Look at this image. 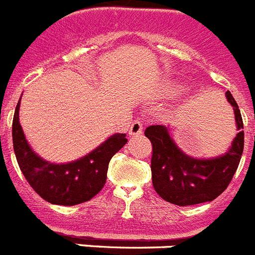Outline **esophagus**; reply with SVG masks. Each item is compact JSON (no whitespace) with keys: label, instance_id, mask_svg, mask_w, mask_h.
<instances>
[{"label":"esophagus","instance_id":"esophagus-1","mask_svg":"<svg viewBox=\"0 0 255 255\" xmlns=\"http://www.w3.org/2000/svg\"><path fill=\"white\" fill-rule=\"evenodd\" d=\"M142 133V123L141 121L136 119L134 122H132L131 127H129V134L131 136H137V134Z\"/></svg>","mask_w":255,"mask_h":255}]
</instances>
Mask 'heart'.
I'll use <instances>...</instances> for the list:
<instances>
[{
	"mask_svg": "<svg viewBox=\"0 0 255 255\" xmlns=\"http://www.w3.org/2000/svg\"><path fill=\"white\" fill-rule=\"evenodd\" d=\"M179 87H180V83L175 79H167L164 81V93L168 96L174 95L179 91Z\"/></svg>",
	"mask_w": 255,
	"mask_h": 255,
	"instance_id": "1",
	"label": "heart"
}]
</instances>
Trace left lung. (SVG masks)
Segmentation results:
<instances>
[{"label":"left lung","instance_id":"1","mask_svg":"<svg viewBox=\"0 0 255 255\" xmlns=\"http://www.w3.org/2000/svg\"><path fill=\"white\" fill-rule=\"evenodd\" d=\"M227 101L235 113L237 134L228 150L213 158H194L184 153L166 126H150L145 136L153 145L151 180L164 201L177 206L210 202L227 189L236 172L244 150V124L239 105L230 91Z\"/></svg>","mask_w":255,"mask_h":255}]
</instances>
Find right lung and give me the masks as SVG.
Listing matches in <instances>:
<instances>
[{
    "label": "right lung",
    "instance_id": "obj_1",
    "mask_svg": "<svg viewBox=\"0 0 255 255\" xmlns=\"http://www.w3.org/2000/svg\"><path fill=\"white\" fill-rule=\"evenodd\" d=\"M19 100L12 119L15 157L27 181L38 196L50 204L74 206L89 201L106 183L109 162L127 144L126 133H114L84 157L67 163L41 158L25 138L19 123Z\"/></svg>",
    "mask_w": 255,
    "mask_h": 255
}]
</instances>
